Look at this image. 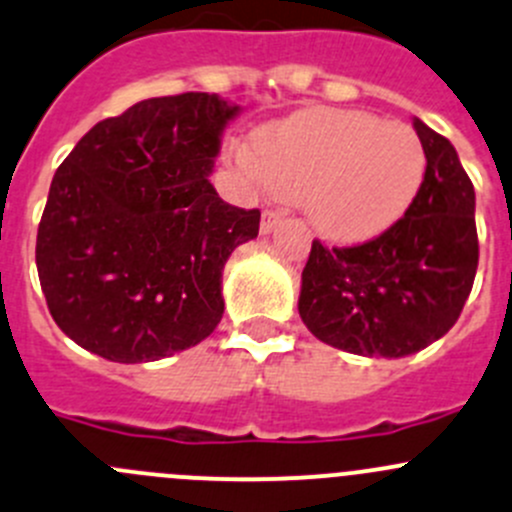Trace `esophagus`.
Wrapping results in <instances>:
<instances>
[{
    "label": "esophagus",
    "mask_w": 512,
    "mask_h": 512,
    "mask_svg": "<svg viewBox=\"0 0 512 512\" xmlns=\"http://www.w3.org/2000/svg\"><path fill=\"white\" fill-rule=\"evenodd\" d=\"M280 222H282V215H280V212H275V210H265V212H262L260 232H262V235H270V232L275 230V227L280 225Z\"/></svg>",
    "instance_id": "34e87169"
}]
</instances>
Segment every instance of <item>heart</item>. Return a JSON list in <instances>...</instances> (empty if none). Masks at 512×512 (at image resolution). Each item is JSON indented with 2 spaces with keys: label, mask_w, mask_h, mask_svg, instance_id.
<instances>
[{
  "label": "heart",
  "mask_w": 512,
  "mask_h": 512,
  "mask_svg": "<svg viewBox=\"0 0 512 512\" xmlns=\"http://www.w3.org/2000/svg\"><path fill=\"white\" fill-rule=\"evenodd\" d=\"M242 165L277 197L300 200L320 235L365 242L408 215L428 157L408 124L350 109H305L257 132Z\"/></svg>",
  "instance_id": "obj_1"
}]
</instances>
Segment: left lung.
<instances>
[{
    "label": "left lung",
    "instance_id": "obj_1",
    "mask_svg": "<svg viewBox=\"0 0 512 512\" xmlns=\"http://www.w3.org/2000/svg\"><path fill=\"white\" fill-rule=\"evenodd\" d=\"M428 170L408 215L355 247L312 242L297 310L325 345L405 357L458 322L478 270L475 190L455 147L413 119Z\"/></svg>",
    "mask_w": 512,
    "mask_h": 512
}]
</instances>
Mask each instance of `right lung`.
Returning <instances> with one entry per match:
<instances>
[{
    "label": "right lung",
    "mask_w": 512,
    "mask_h": 512,
    "mask_svg": "<svg viewBox=\"0 0 512 512\" xmlns=\"http://www.w3.org/2000/svg\"><path fill=\"white\" fill-rule=\"evenodd\" d=\"M237 104L207 92L152 97L102 119L54 172L37 272L54 322L112 362L195 347L225 312L222 270L260 232L210 182Z\"/></svg>",
    "instance_id": "obj_1"
}]
</instances>
